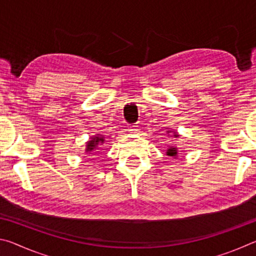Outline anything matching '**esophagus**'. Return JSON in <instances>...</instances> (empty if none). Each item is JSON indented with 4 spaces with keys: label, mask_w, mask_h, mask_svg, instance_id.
Listing matches in <instances>:
<instances>
[{
    "label": "esophagus",
    "mask_w": 256,
    "mask_h": 256,
    "mask_svg": "<svg viewBox=\"0 0 256 256\" xmlns=\"http://www.w3.org/2000/svg\"><path fill=\"white\" fill-rule=\"evenodd\" d=\"M128 131L132 132V133H138V125H136V124L128 125Z\"/></svg>",
    "instance_id": "34e87169"
}]
</instances>
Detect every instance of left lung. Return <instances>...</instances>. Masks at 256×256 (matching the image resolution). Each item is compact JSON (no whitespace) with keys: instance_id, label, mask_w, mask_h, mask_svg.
Wrapping results in <instances>:
<instances>
[{"instance_id":"8db88e82","label":"left lung","mask_w":256,"mask_h":256,"mask_svg":"<svg viewBox=\"0 0 256 256\" xmlns=\"http://www.w3.org/2000/svg\"><path fill=\"white\" fill-rule=\"evenodd\" d=\"M170 131H168L167 133H170ZM174 138H178L180 136L177 133H174V136H172ZM177 148H175V146H170V148L167 149V156H170V157H177Z\"/></svg>"}]
</instances>
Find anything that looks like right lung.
Returning <instances> with one entry per match:
<instances>
[{
  "mask_svg": "<svg viewBox=\"0 0 256 256\" xmlns=\"http://www.w3.org/2000/svg\"><path fill=\"white\" fill-rule=\"evenodd\" d=\"M104 141H105V136H102V134H97V136H92L90 138V140L86 142V152H92L94 149L98 148V146L100 144H104Z\"/></svg>",
  "mask_w": 256,
  "mask_h": 256,
  "instance_id": "add662e5",
  "label": "right lung"
}]
</instances>
